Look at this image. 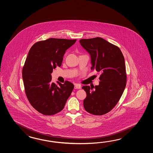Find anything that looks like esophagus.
Returning <instances> with one entry per match:
<instances>
[{
  "instance_id": "1",
  "label": "esophagus",
  "mask_w": 153,
  "mask_h": 153,
  "mask_svg": "<svg viewBox=\"0 0 153 153\" xmlns=\"http://www.w3.org/2000/svg\"><path fill=\"white\" fill-rule=\"evenodd\" d=\"M74 88H75V89H79V88H81V85L78 84H75L74 85Z\"/></svg>"
}]
</instances>
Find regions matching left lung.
<instances>
[{
	"label": "left lung",
	"mask_w": 153,
	"mask_h": 153,
	"mask_svg": "<svg viewBox=\"0 0 153 153\" xmlns=\"http://www.w3.org/2000/svg\"><path fill=\"white\" fill-rule=\"evenodd\" d=\"M79 42L91 56V69L101 73L98 85L82 87L86 92L84 107L91 114H107L117 104L126 87L124 56L117 46L102 38L82 39Z\"/></svg>",
	"instance_id": "left-lung-1"
}]
</instances>
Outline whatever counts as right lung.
I'll list each match as a JSON object with an SVG mask.
<instances>
[{
	"instance_id": "1",
	"label": "right lung",
	"mask_w": 153,
	"mask_h": 153,
	"mask_svg": "<svg viewBox=\"0 0 153 153\" xmlns=\"http://www.w3.org/2000/svg\"><path fill=\"white\" fill-rule=\"evenodd\" d=\"M76 41L50 38L36 42L29 50L22 69L25 90L30 104L43 115L62 111L74 88L68 81L63 84L51 82V74L56 67H61L65 51Z\"/></svg>"
}]
</instances>
